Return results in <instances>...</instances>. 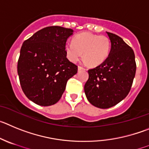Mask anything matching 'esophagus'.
I'll list each match as a JSON object with an SVG mask.
<instances>
[{
	"label": "esophagus",
	"instance_id": "esophagus-1",
	"mask_svg": "<svg viewBox=\"0 0 149 149\" xmlns=\"http://www.w3.org/2000/svg\"><path fill=\"white\" fill-rule=\"evenodd\" d=\"M85 70V69H84V68H82V67H81V66L78 67V70Z\"/></svg>",
	"mask_w": 149,
	"mask_h": 149
}]
</instances>
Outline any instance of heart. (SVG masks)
I'll return each mask as SVG.
<instances>
[{"label": "heart", "instance_id": "b5f03b06", "mask_svg": "<svg viewBox=\"0 0 149 149\" xmlns=\"http://www.w3.org/2000/svg\"><path fill=\"white\" fill-rule=\"evenodd\" d=\"M111 40L106 36L83 33L74 37L73 42H68L66 51L69 59L76 62L81 53L88 65L96 67L104 62L109 56Z\"/></svg>", "mask_w": 149, "mask_h": 149}]
</instances>
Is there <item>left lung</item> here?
I'll use <instances>...</instances> for the list:
<instances>
[{"instance_id":"obj_1","label":"left lung","mask_w":149,"mask_h":149,"mask_svg":"<svg viewBox=\"0 0 149 149\" xmlns=\"http://www.w3.org/2000/svg\"><path fill=\"white\" fill-rule=\"evenodd\" d=\"M111 49L101 65L88 70L89 78L84 93L91 104L100 108H109L126 97L136 73L134 50L120 36L107 33Z\"/></svg>"}]
</instances>
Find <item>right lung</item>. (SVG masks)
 I'll return each mask as SVG.
<instances>
[{"instance_id": "1", "label": "right lung", "mask_w": 149, "mask_h": 149, "mask_svg": "<svg viewBox=\"0 0 149 149\" xmlns=\"http://www.w3.org/2000/svg\"><path fill=\"white\" fill-rule=\"evenodd\" d=\"M73 30L47 26L24 41L18 61V74L26 97L41 106L56 104L65 91L68 80L78 67L67 58V39Z\"/></svg>"}]
</instances>
